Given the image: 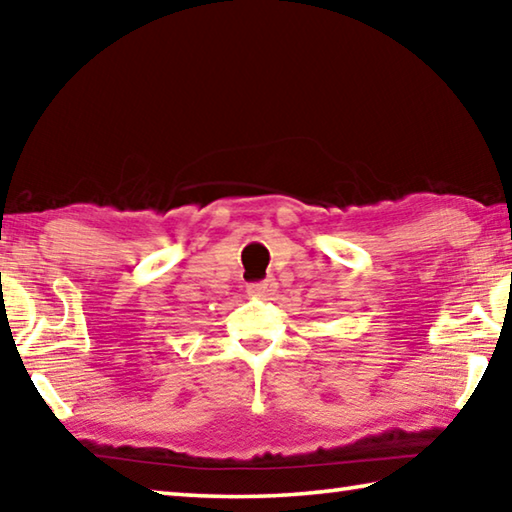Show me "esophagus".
Masks as SVG:
<instances>
[{"label": "esophagus", "instance_id": "esophagus-1", "mask_svg": "<svg viewBox=\"0 0 512 512\" xmlns=\"http://www.w3.org/2000/svg\"><path fill=\"white\" fill-rule=\"evenodd\" d=\"M273 291H275V280H273V277H266V280L255 282V284H250V287H248L250 296H257V298H268Z\"/></svg>", "mask_w": 512, "mask_h": 512}]
</instances>
